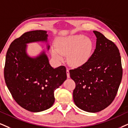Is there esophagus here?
Wrapping results in <instances>:
<instances>
[{
  "mask_svg": "<svg viewBox=\"0 0 128 128\" xmlns=\"http://www.w3.org/2000/svg\"><path fill=\"white\" fill-rule=\"evenodd\" d=\"M66 74H67V77L68 78H70V75H69V69L67 68V69H66Z\"/></svg>",
  "mask_w": 128,
  "mask_h": 128,
  "instance_id": "34e87169",
  "label": "esophagus"
}]
</instances>
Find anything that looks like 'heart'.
Wrapping results in <instances>:
<instances>
[{
	"instance_id": "obj_1",
	"label": "heart",
	"mask_w": 128,
	"mask_h": 128,
	"mask_svg": "<svg viewBox=\"0 0 128 128\" xmlns=\"http://www.w3.org/2000/svg\"><path fill=\"white\" fill-rule=\"evenodd\" d=\"M55 49L52 55L57 60H62V54L68 55L69 64L74 66H81L90 59L93 50V43L84 35H75L59 38L54 44Z\"/></svg>"
}]
</instances>
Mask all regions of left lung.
I'll use <instances>...</instances> for the list:
<instances>
[{
    "label": "left lung",
    "instance_id": "1",
    "mask_svg": "<svg viewBox=\"0 0 128 128\" xmlns=\"http://www.w3.org/2000/svg\"><path fill=\"white\" fill-rule=\"evenodd\" d=\"M96 47L86 64L69 70L75 82L73 91L75 104L86 112L96 113L104 109L114 100L122 78L119 50L103 34L93 31Z\"/></svg>",
    "mask_w": 128,
    "mask_h": 128
}]
</instances>
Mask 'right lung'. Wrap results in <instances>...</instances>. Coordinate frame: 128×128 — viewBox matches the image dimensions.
Here are the masks:
<instances>
[{
  "mask_svg": "<svg viewBox=\"0 0 128 128\" xmlns=\"http://www.w3.org/2000/svg\"><path fill=\"white\" fill-rule=\"evenodd\" d=\"M46 32H25L12 42L6 53L4 78L7 87L15 102L32 112L51 108L55 100L54 90L67 78L65 66L53 68L44 52L36 58L26 54V44L47 41Z\"/></svg>",
  "mask_w": 128,
  "mask_h": 128,
  "instance_id": "1",
  "label": "right lung"
}]
</instances>
